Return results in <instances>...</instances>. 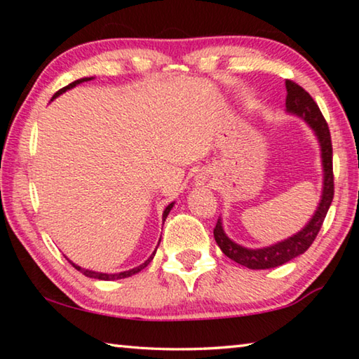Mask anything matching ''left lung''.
Returning a JSON list of instances; mask_svg holds the SVG:
<instances>
[{"label":"left lung","mask_w":359,"mask_h":359,"mask_svg":"<svg viewBox=\"0 0 359 359\" xmlns=\"http://www.w3.org/2000/svg\"><path fill=\"white\" fill-rule=\"evenodd\" d=\"M287 112L296 117L302 118L311 126L315 137L320 145L321 168H323V187H321V196L317 209L311 217L304 228L294 233L290 238L283 239L276 244L261 247V248H248L238 244L233 239L228 238V234L223 229L222 217L218 218L214 229V238L220 250L236 263L248 267V269H271V267L282 266L288 263L296 257H299L317 238L318 231L323 224L327 209L332 203L334 196V177H332V145L331 135L327 130V123L323 115H321L317 102L312 100L306 90L299 85L287 81Z\"/></svg>","instance_id":"1"}]
</instances>
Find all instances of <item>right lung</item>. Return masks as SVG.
Segmentation results:
<instances>
[{
    "mask_svg": "<svg viewBox=\"0 0 359 359\" xmlns=\"http://www.w3.org/2000/svg\"><path fill=\"white\" fill-rule=\"evenodd\" d=\"M92 79H95V77H82V79H77V81H74L72 83H69V85H66V87H63V88H60L58 92L52 96V100L50 101H53L55 98H58L60 95H63L65 92H68V90H71V88H74L76 85H79V83H82V82H88V81H92ZM174 208V203H171L168 205V208L165 209V212H163V223H165V220H166V217L169 215V212H171V209ZM161 241V239H160ZM158 245H160V242H158ZM158 245H156V248H158ZM156 248H155V252L150 255L149 257V259H145L142 264H139L137 267H133V269H130V271H123V272H117V274H106V272H96V271H90V269H85V267H81V266H77V264H74L72 263L71 259H68L69 263L76 267L77 271H81L83 276H87V277H90V278H98V280H118V278H126V277H131V276H135V274H137V272H141L145 266H149V263L151 259H154V257H155V253H156Z\"/></svg>",
    "mask_w": 359,
    "mask_h": 359,
    "instance_id": "1",
    "label": "right lung"
}]
</instances>
